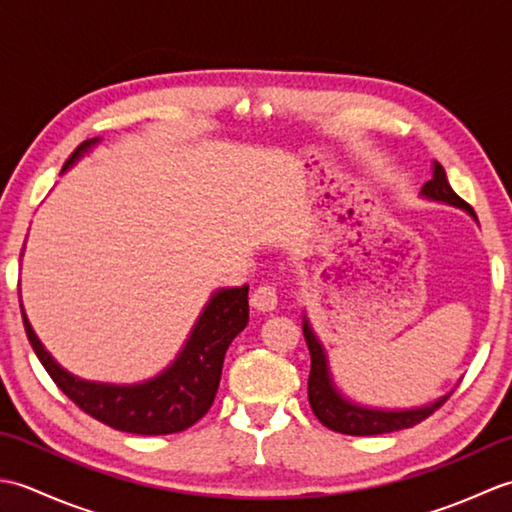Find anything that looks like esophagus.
Instances as JSON below:
<instances>
[{
	"label": "esophagus",
	"instance_id": "esophagus-1",
	"mask_svg": "<svg viewBox=\"0 0 512 512\" xmlns=\"http://www.w3.org/2000/svg\"><path fill=\"white\" fill-rule=\"evenodd\" d=\"M250 306L257 312H273L277 308V290L273 286H259L250 295Z\"/></svg>",
	"mask_w": 512,
	"mask_h": 512
}]
</instances>
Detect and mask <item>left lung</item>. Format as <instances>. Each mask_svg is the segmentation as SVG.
Instances as JSON below:
<instances>
[{"label":"left lung","instance_id":"left-lung-1","mask_svg":"<svg viewBox=\"0 0 512 512\" xmlns=\"http://www.w3.org/2000/svg\"><path fill=\"white\" fill-rule=\"evenodd\" d=\"M420 195L424 200L431 202H442L449 206H458V209L469 213L477 222V215L466 204L458 193L451 189L447 180V173H444L440 162H433V176L424 184ZM303 336H306L308 350H310V378H308V400L314 411L325 427L339 433H347V436H378V433H391L400 429H409L413 424L422 422L429 418L433 411L442 407L447 398L451 396L444 394L438 400L429 402V405L422 407H411V409H378V407H367L358 405V402L350 400L341 394V389L336 387L328 354H325V347L319 341V336L314 334L310 319L303 312Z\"/></svg>","mask_w":512,"mask_h":512}]
</instances>
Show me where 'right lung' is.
<instances>
[{
    "instance_id": "add662e5",
    "label": "right lung",
    "mask_w": 512,
    "mask_h": 512,
    "mask_svg": "<svg viewBox=\"0 0 512 512\" xmlns=\"http://www.w3.org/2000/svg\"><path fill=\"white\" fill-rule=\"evenodd\" d=\"M99 140L90 138L76 147L61 173L68 171L94 145H99ZM21 317L41 365L74 405L112 429L136 433V436H167L189 429L211 409L220 387L224 354L248 323V286L215 290L178 356L154 378L132 385L96 383L70 374L43 347L24 306H21Z\"/></svg>"
}]
</instances>
